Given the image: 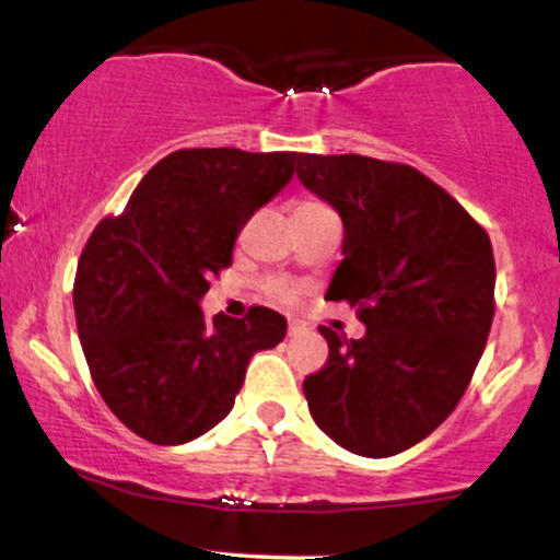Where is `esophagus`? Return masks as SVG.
Returning a JSON list of instances; mask_svg holds the SVG:
<instances>
[{"label":"esophagus","mask_w":560,"mask_h":560,"mask_svg":"<svg viewBox=\"0 0 560 560\" xmlns=\"http://www.w3.org/2000/svg\"><path fill=\"white\" fill-rule=\"evenodd\" d=\"M287 335H290V337H303L305 335V327H303V324H298V322H290V329H287Z\"/></svg>","instance_id":"34e87169"}]
</instances>
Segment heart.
<instances>
[{"label":"heart","mask_w":560,"mask_h":560,"mask_svg":"<svg viewBox=\"0 0 560 560\" xmlns=\"http://www.w3.org/2000/svg\"><path fill=\"white\" fill-rule=\"evenodd\" d=\"M322 201H313V199H303V201H298V205H294V212H311V210H322ZM268 292L273 294L276 300H281V303H294V300H298V294H300V290L294 284H290V281H281V279H276V281H268Z\"/></svg>","instance_id":"obj_1"}]
</instances>
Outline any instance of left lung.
Returning <instances> with one entry per match:
<instances>
[{
    "label": "left lung",
    "instance_id": "8db88e82",
    "mask_svg": "<svg viewBox=\"0 0 560 560\" xmlns=\"http://www.w3.org/2000/svg\"><path fill=\"white\" fill-rule=\"evenodd\" d=\"M298 177L342 220L327 298L366 327L361 340L318 327L329 359L303 383L311 417L342 450L393 457L452 415L476 372L494 318L491 242L407 164L300 153Z\"/></svg>",
    "mask_w": 560,
    "mask_h": 560
}]
</instances>
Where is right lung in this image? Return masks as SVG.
<instances>
[{"label":"right lung","mask_w":560,"mask_h":560,"mask_svg":"<svg viewBox=\"0 0 560 560\" xmlns=\"http://www.w3.org/2000/svg\"><path fill=\"white\" fill-rule=\"evenodd\" d=\"M298 159L175 151L153 164L119 218L92 231L73 281L79 340L103 401L140 439L177 446L205 435L233 409L252 355L284 340L281 313L255 305L247 318L210 322L201 298Z\"/></svg>","instance_id":"add662e5"}]
</instances>
